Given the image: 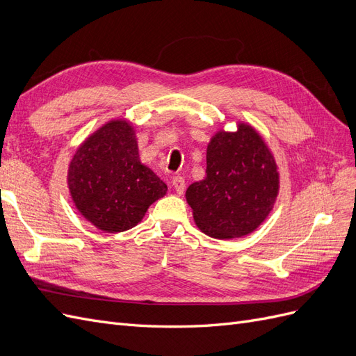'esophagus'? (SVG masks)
<instances>
[{
	"label": "esophagus",
	"instance_id": "esophagus-1",
	"mask_svg": "<svg viewBox=\"0 0 356 356\" xmlns=\"http://www.w3.org/2000/svg\"><path fill=\"white\" fill-rule=\"evenodd\" d=\"M170 186L174 187V190L178 193V195H182V191H184V188H186V181H184V178H182V177L177 175V177L172 178Z\"/></svg>",
	"mask_w": 356,
	"mask_h": 356
}]
</instances>
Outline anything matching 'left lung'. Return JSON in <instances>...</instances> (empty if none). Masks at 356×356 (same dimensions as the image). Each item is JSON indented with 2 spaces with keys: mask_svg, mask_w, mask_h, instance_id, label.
Instances as JSON below:
<instances>
[{
  "mask_svg": "<svg viewBox=\"0 0 356 356\" xmlns=\"http://www.w3.org/2000/svg\"><path fill=\"white\" fill-rule=\"evenodd\" d=\"M279 174L272 153L251 126L220 132L207 149V177L186 197L197 227L215 239L254 232L272 211Z\"/></svg>",
  "mask_w": 356,
  "mask_h": 356,
  "instance_id": "obj_1",
  "label": "left lung"
}]
</instances>
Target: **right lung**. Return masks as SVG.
Here are the masks:
<instances>
[{"instance_id":"add662e5","label":"right lung","mask_w":356,"mask_h":356,"mask_svg":"<svg viewBox=\"0 0 356 356\" xmlns=\"http://www.w3.org/2000/svg\"><path fill=\"white\" fill-rule=\"evenodd\" d=\"M68 186L75 207L95 227L118 233L135 227L168 187L139 161L134 127L113 120L74 154Z\"/></svg>"}]
</instances>
